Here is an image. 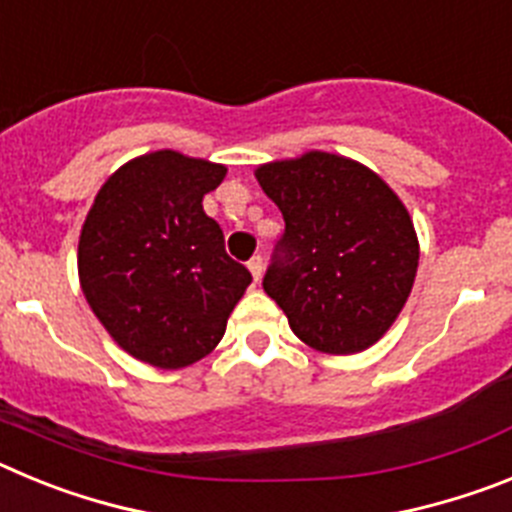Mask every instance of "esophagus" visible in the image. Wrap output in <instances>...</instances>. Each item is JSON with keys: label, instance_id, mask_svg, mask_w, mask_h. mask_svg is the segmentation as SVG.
<instances>
[{"label": "esophagus", "instance_id": "esophagus-1", "mask_svg": "<svg viewBox=\"0 0 512 512\" xmlns=\"http://www.w3.org/2000/svg\"><path fill=\"white\" fill-rule=\"evenodd\" d=\"M248 269H251L253 279H256V282H259L261 274H264V259H261V256H253V259L248 261Z\"/></svg>", "mask_w": 512, "mask_h": 512}]
</instances>
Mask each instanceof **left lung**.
I'll use <instances>...</instances> for the list:
<instances>
[{"mask_svg":"<svg viewBox=\"0 0 512 512\" xmlns=\"http://www.w3.org/2000/svg\"><path fill=\"white\" fill-rule=\"evenodd\" d=\"M256 179L284 217L264 292L289 328L325 354L377 343L418 271V238L400 197L366 166L323 151L259 166Z\"/></svg>","mask_w":512,"mask_h":512,"instance_id":"obj_1","label":"left lung"}]
</instances>
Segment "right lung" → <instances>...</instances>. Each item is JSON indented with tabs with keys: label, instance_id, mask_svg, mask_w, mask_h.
I'll return each mask as SVG.
<instances>
[{
	"label": "right lung",
	"instance_id": "right-lung-1",
	"mask_svg": "<svg viewBox=\"0 0 512 512\" xmlns=\"http://www.w3.org/2000/svg\"><path fill=\"white\" fill-rule=\"evenodd\" d=\"M223 179L225 166L176 151L133 158L104 182L81 228L89 307L130 356L158 369L210 354L251 284L202 210Z\"/></svg>",
	"mask_w": 512,
	"mask_h": 512
}]
</instances>
